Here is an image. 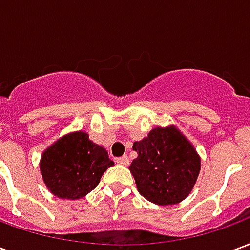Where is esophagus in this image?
Masks as SVG:
<instances>
[{
    "label": "esophagus",
    "instance_id": "1",
    "mask_svg": "<svg viewBox=\"0 0 250 250\" xmlns=\"http://www.w3.org/2000/svg\"><path fill=\"white\" fill-rule=\"evenodd\" d=\"M115 162L119 163V165H123V166H127V165L130 163V159H128L127 155H123V157L116 158V159H115Z\"/></svg>",
    "mask_w": 250,
    "mask_h": 250
}]
</instances>
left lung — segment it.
Returning <instances> with one entry per match:
<instances>
[{
	"mask_svg": "<svg viewBox=\"0 0 250 250\" xmlns=\"http://www.w3.org/2000/svg\"><path fill=\"white\" fill-rule=\"evenodd\" d=\"M138 152L130 166L138 191L152 204L166 206L184 201L191 193L201 170V158L184 134L168 125L155 127L135 142Z\"/></svg>",
	"mask_w": 250,
	"mask_h": 250,
	"instance_id": "left-lung-1",
	"label": "left lung"
}]
</instances>
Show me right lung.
Masks as SVG:
<instances>
[{"instance_id":"1","label":"right lung","mask_w":250,"mask_h":250,"mask_svg":"<svg viewBox=\"0 0 250 250\" xmlns=\"http://www.w3.org/2000/svg\"><path fill=\"white\" fill-rule=\"evenodd\" d=\"M114 162L105 148L89 141L87 132L64 135L42 152L40 170L44 184L59 198L80 199L98 186Z\"/></svg>"}]
</instances>
